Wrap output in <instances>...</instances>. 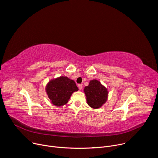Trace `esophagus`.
Masks as SVG:
<instances>
[{
    "mask_svg": "<svg viewBox=\"0 0 158 158\" xmlns=\"http://www.w3.org/2000/svg\"><path fill=\"white\" fill-rule=\"evenodd\" d=\"M78 87H79V89L80 90H81L83 87H82V84H79V85H78Z\"/></svg>",
    "mask_w": 158,
    "mask_h": 158,
    "instance_id": "esophagus-1",
    "label": "esophagus"
}]
</instances>
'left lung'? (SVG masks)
I'll list each match as a JSON object with an SVG mask.
<instances>
[{"mask_svg":"<svg viewBox=\"0 0 158 158\" xmlns=\"http://www.w3.org/2000/svg\"><path fill=\"white\" fill-rule=\"evenodd\" d=\"M84 91L87 104L94 109L101 107L106 102L108 97L107 89L96 79L90 81L89 85L85 87Z\"/></svg>","mask_w":158,"mask_h":158,"instance_id":"1","label":"left lung"}]
</instances>
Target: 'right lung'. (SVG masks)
Returning a JSON list of instances; mask_svg holds the SVG:
<instances>
[{"instance_id": "add662e5", "label": "right lung", "mask_w": 158, "mask_h": 158, "mask_svg": "<svg viewBox=\"0 0 158 158\" xmlns=\"http://www.w3.org/2000/svg\"><path fill=\"white\" fill-rule=\"evenodd\" d=\"M46 93L52 104L62 106L68 102L72 94L79 89L74 81L61 76L51 80L47 85Z\"/></svg>"}]
</instances>
